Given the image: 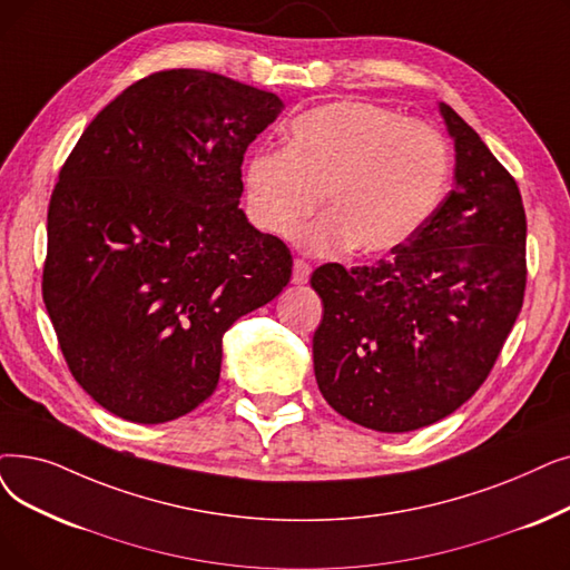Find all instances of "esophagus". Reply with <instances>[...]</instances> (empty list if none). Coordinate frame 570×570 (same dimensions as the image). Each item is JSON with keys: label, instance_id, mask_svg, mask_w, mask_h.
I'll use <instances>...</instances> for the list:
<instances>
[{"label": "esophagus", "instance_id": "1", "mask_svg": "<svg viewBox=\"0 0 570 570\" xmlns=\"http://www.w3.org/2000/svg\"><path fill=\"white\" fill-rule=\"evenodd\" d=\"M309 275H312V265L303 258H295L293 261V277H291L293 284H307Z\"/></svg>", "mask_w": 570, "mask_h": 570}]
</instances>
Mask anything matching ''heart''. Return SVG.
I'll list each match as a JSON object with an SVG mask.
<instances>
[{
	"mask_svg": "<svg viewBox=\"0 0 570 570\" xmlns=\"http://www.w3.org/2000/svg\"><path fill=\"white\" fill-rule=\"evenodd\" d=\"M448 177L450 148L433 126L350 100L295 118L288 148L254 154L244 181L263 230L293 235L326 193L331 214L303 235L307 249L382 254L424 226Z\"/></svg>",
	"mask_w": 570,
	"mask_h": 570,
	"instance_id": "1",
	"label": "heart"
}]
</instances>
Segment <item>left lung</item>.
Wrapping results in <instances>:
<instances>
[{"label":"left lung","instance_id":"1","mask_svg":"<svg viewBox=\"0 0 570 570\" xmlns=\"http://www.w3.org/2000/svg\"><path fill=\"white\" fill-rule=\"evenodd\" d=\"M454 188L375 265L314 269L324 303L314 375L354 424L407 433L440 422L497 363L524 303L527 214L517 181L448 105Z\"/></svg>","mask_w":570,"mask_h":570}]
</instances>
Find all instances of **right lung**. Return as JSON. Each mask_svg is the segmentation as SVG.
I'll return each mask as SVG.
<instances>
[{
	"mask_svg": "<svg viewBox=\"0 0 570 570\" xmlns=\"http://www.w3.org/2000/svg\"><path fill=\"white\" fill-rule=\"evenodd\" d=\"M275 92L205 69L139 79L97 114L48 205L41 293L83 391L135 424L205 403L220 340L291 279L288 246L239 209Z\"/></svg>",
	"mask_w": 570,
	"mask_h": 570,
	"instance_id": "right-lung-1",
	"label": "right lung"
}]
</instances>
